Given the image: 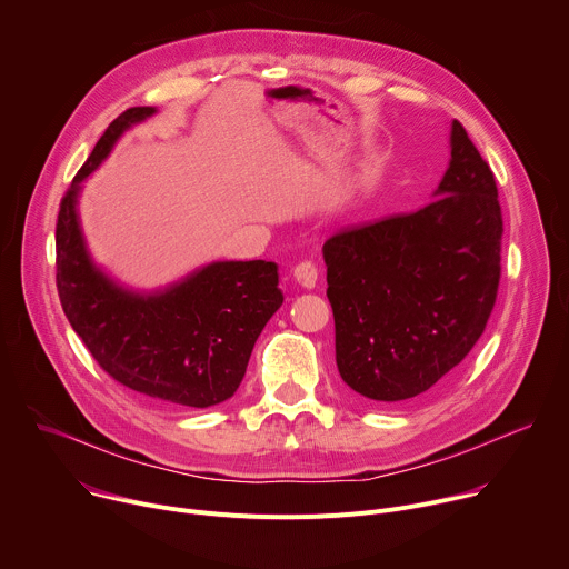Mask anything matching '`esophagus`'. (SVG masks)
Masks as SVG:
<instances>
[{"mask_svg":"<svg viewBox=\"0 0 569 569\" xmlns=\"http://www.w3.org/2000/svg\"><path fill=\"white\" fill-rule=\"evenodd\" d=\"M295 279L303 286V288H315L317 283V266L312 261H299L292 270Z\"/></svg>","mask_w":569,"mask_h":569,"instance_id":"obj_1","label":"esophagus"}]
</instances>
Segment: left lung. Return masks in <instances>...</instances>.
Masks as SVG:
<instances>
[{
    "label": "left lung",
    "instance_id": "obj_1",
    "mask_svg": "<svg viewBox=\"0 0 569 569\" xmlns=\"http://www.w3.org/2000/svg\"><path fill=\"white\" fill-rule=\"evenodd\" d=\"M437 198L323 242L336 362L362 398L393 405L446 378L477 345L502 277L496 176L452 121Z\"/></svg>",
    "mask_w": 569,
    "mask_h": 569
}]
</instances>
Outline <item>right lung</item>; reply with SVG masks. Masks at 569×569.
Masks as SVG:
<instances>
[{"label": "right lung", "instance_id": "1", "mask_svg": "<svg viewBox=\"0 0 569 569\" xmlns=\"http://www.w3.org/2000/svg\"><path fill=\"white\" fill-rule=\"evenodd\" d=\"M152 112H121L64 191L56 222V288L71 329L112 380L167 405L211 408L233 396L263 327L283 303L279 266L213 263L164 295L139 297L90 263L76 218L78 184L126 128Z\"/></svg>", "mask_w": 569, "mask_h": 569}]
</instances>
